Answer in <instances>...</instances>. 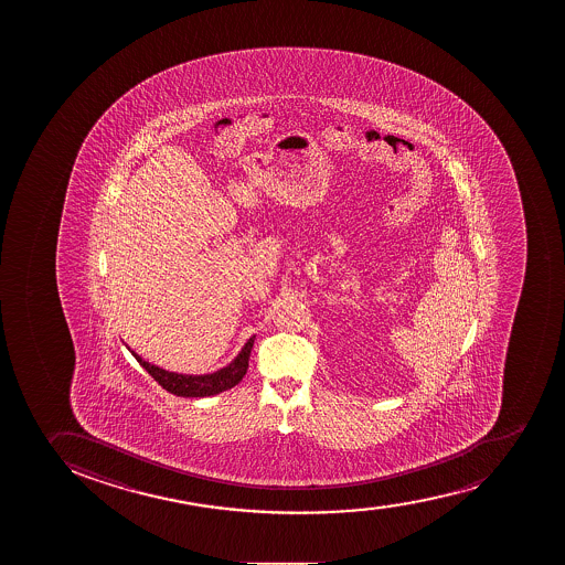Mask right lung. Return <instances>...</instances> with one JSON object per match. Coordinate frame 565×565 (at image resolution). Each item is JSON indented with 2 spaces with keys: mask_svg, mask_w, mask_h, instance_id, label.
<instances>
[{
  "mask_svg": "<svg viewBox=\"0 0 565 565\" xmlns=\"http://www.w3.org/2000/svg\"><path fill=\"white\" fill-rule=\"evenodd\" d=\"M254 339L256 337L248 339L239 355L228 366L206 375L174 374V372H168V370L158 369L154 364L147 363L138 353L132 352L130 348L129 350L135 355L136 361L154 377V381H158V385L163 386L166 391L171 392L174 396L206 397L218 394V392L228 391L243 380V375L246 374V369H248V359H250Z\"/></svg>",
  "mask_w": 565,
  "mask_h": 565,
  "instance_id": "obj_1",
  "label": "right lung"
}]
</instances>
